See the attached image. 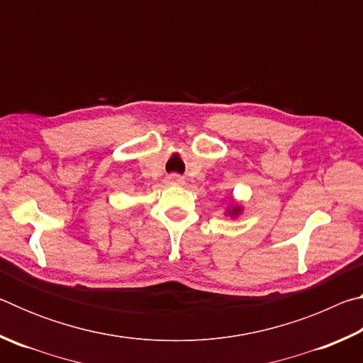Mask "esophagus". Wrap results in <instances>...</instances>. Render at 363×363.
<instances>
[{
  "label": "esophagus",
  "mask_w": 363,
  "mask_h": 363,
  "mask_svg": "<svg viewBox=\"0 0 363 363\" xmlns=\"http://www.w3.org/2000/svg\"><path fill=\"white\" fill-rule=\"evenodd\" d=\"M169 181L173 184H182V177L177 174H173V176H169Z\"/></svg>",
  "instance_id": "34e87169"
}]
</instances>
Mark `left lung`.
<instances>
[{"label": "left lung", "instance_id": "left-lung-1", "mask_svg": "<svg viewBox=\"0 0 363 363\" xmlns=\"http://www.w3.org/2000/svg\"><path fill=\"white\" fill-rule=\"evenodd\" d=\"M243 213V206L238 203V201H235L232 199V201L229 205H227V208H225V214L227 216H230L232 219H235V218H238L240 216V214Z\"/></svg>", "mask_w": 363, "mask_h": 363}]
</instances>
